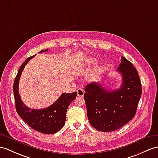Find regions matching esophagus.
Instances as JSON below:
<instances>
[{
  "mask_svg": "<svg viewBox=\"0 0 158 158\" xmlns=\"http://www.w3.org/2000/svg\"><path fill=\"white\" fill-rule=\"evenodd\" d=\"M84 91L82 88H78V90H77V94H78V97H82L84 96Z\"/></svg>",
  "mask_w": 158,
  "mask_h": 158,
  "instance_id": "obj_1",
  "label": "esophagus"
}]
</instances>
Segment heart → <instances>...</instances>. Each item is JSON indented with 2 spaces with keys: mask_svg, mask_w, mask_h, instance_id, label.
Here are the masks:
<instances>
[{
  "mask_svg": "<svg viewBox=\"0 0 158 158\" xmlns=\"http://www.w3.org/2000/svg\"><path fill=\"white\" fill-rule=\"evenodd\" d=\"M96 63V60L94 58H90L88 59V64L89 65V66H93L94 65V64ZM104 69V66H102V65H100V66H98L95 68L94 70V74L95 76H98L102 72Z\"/></svg>",
  "mask_w": 158,
  "mask_h": 158,
  "instance_id": "b5f03b06",
  "label": "heart"
}]
</instances>
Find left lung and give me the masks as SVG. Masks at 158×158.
<instances>
[{
	"instance_id": "1",
	"label": "left lung",
	"mask_w": 158,
	"mask_h": 158,
	"mask_svg": "<svg viewBox=\"0 0 158 158\" xmlns=\"http://www.w3.org/2000/svg\"><path fill=\"white\" fill-rule=\"evenodd\" d=\"M117 71L123 79L118 89L108 91L98 82L88 84L84 89L88 121L100 131H113L127 123L135 114L141 98V84L133 65L122 57Z\"/></svg>"
}]
</instances>
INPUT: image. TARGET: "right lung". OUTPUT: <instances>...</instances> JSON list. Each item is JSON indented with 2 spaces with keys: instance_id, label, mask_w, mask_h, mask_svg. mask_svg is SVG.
I'll return each instance as SVG.
<instances>
[{
  "instance_id": "obj_1",
  "label": "right lung",
  "mask_w": 158,
  "mask_h": 158,
  "mask_svg": "<svg viewBox=\"0 0 158 158\" xmlns=\"http://www.w3.org/2000/svg\"><path fill=\"white\" fill-rule=\"evenodd\" d=\"M48 49L41 50L40 53L48 52ZM35 56H31L21 65L15 79L13 92L15 106L18 114L27 124L34 130L44 134L55 133L63 127L66 119L68 106L76 98L77 92L63 93L57 101L44 109H31L27 106L21 100L19 93V82L21 73L29 61Z\"/></svg>"
}]
</instances>
